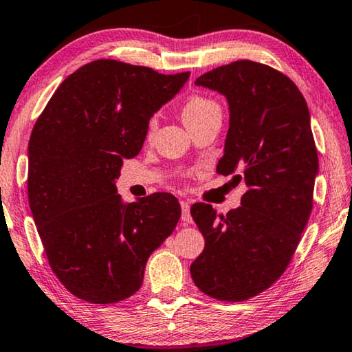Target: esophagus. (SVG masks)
<instances>
[{"label":"esophagus","instance_id":"obj_1","mask_svg":"<svg viewBox=\"0 0 352 352\" xmlns=\"http://www.w3.org/2000/svg\"><path fill=\"white\" fill-rule=\"evenodd\" d=\"M182 220L184 223H192V216H190V205L188 200H182Z\"/></svg>","mask_w":352,"mask_h":352}]
</instances>
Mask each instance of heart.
I'll return each instance as SVG.
<instances>
[{
    "label": "heart",
    "instance_id": "obj_1",
    "mask_svg": "<svg viewBox=\"0 0 352 352\" xmlns=\"http://www.w3.org/2000/svg\"><path fill=\"white\" fill-rule=\"evenodd\" d=\"M182 116H183L184 124H186V127H189L197 122L205 121L208 118L222 116V110H220V105L214 99L208 96H201V94H194V96H190L186 102H184ZM155 127H157V121L152 119L147 127L148 136L155 132Z\"/></svg>",
    "mask_w": 352,
    "mask_h": 352
}]
</instances>
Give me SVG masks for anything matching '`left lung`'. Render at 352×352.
I'll return each mask as SVG.
<instances>
[{
	"label": "left lung",
	"mask_w": 352,
	"mask_h": 352,
	"mask_svg": "<svg viewBox=\"0 0 352 352\" xmlns=\"http://www.w3.org/2000/svg\"><path fill=\"white\" fill-rule=\"evenodd\" d=\"M195 85L228 100L230 129L217 174H234L233 182L245 180L247 190L226 216L206 204L190 206L205 237L190 276L208 296L243 301L287 269L312 212L318 155L311 115L295 83L258 62L223 65Z\"/></svg>",
	"instance_id": "1"
}]
</instances>
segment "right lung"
I'll return each mask as SVG.
<instances>
[{"mask_svg": "<svg viewBox=\"0 0 352 352\" xmlns=\"http://www.w3.org/2000/svg\"><path fill=\"white\" fill-rule=\"evenodd\" d=\"M189 79L100 58L65 79L29 140L28 197L47 262L71 294L111 305L141 287L148 256L182 208L157 192L126 204L122 160L140 153L148 121Z\"/></svg>", "mask_w": 352, "mask_h": 352, "instance_id": "add662e5", "label": "right lung"}]
</instances>
